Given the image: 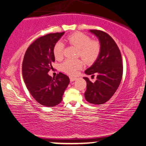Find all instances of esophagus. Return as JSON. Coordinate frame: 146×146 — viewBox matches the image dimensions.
I'll list each match as a JSON object with an SVG mask.
<instances>
[{"label":"esophagus","mask_w":146,"mask_h":146,"mask_svg":"<svg viewBox=\"0 0 146 146\" xmlns=\"http://www.w3.org/2000/svg\"><path fill=\"white\" fill-rule=\"evenodd\" d=\"M77 80L76 78H74V77H70V81L71 82H74V81H75Z\"/></svg>","instance_id":"esophagus-1"}]
</instances>
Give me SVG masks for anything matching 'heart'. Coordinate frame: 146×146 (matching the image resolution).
<instances>
[{
    "label": "heart",
    "instance_id": "heart-1",
    "mask_svg": "<svg viewBox=\"0 0 146 146\" xmlns=\"http://www.w3.org/2000/svg\"><path fill=\"white\" fill-rule=\"evenodd\" d=\"M69 44L79 49L78 56L82 57L88 64L95 62L101 52V45L96 41H91L89 36L82 33H75L66 38ZM64 45L62 42L58 41L54 45L53 53L56 60H61L64 56ZM83 61L80 59L66 60L60 65L61 70L68 75H76L77 71L82 68Z\"/></svg>",
    "mask_w": 146,
    "mask_h": 146
}]
</instances>
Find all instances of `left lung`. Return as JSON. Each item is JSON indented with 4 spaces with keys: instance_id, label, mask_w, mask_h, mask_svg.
Instances as JSON below:
<instances>
[{
    "instance_id": "8db88e82",
    "label": "left lung",
    "mask_w": 146,
    "mask_h": 146,
    "mask_svg": "<svg viewBox=\"0 0 146 146\" xmlns=\"http://www.w3.org/2000/svg\"><path fill=\"white\" fill-rule=\"evenodd\" d=\"M99 39L101 45L100 54L90 67L85 71L86 75H97L92 83L88 78L85 99L88 103L101 105L106 103L117 90L123 73L122 56L114 40L106 33L98 30H90Z\"/></svg>"
}]
</instances>
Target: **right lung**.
Returning <instances> with one entry per match:
<instances>
[{
  "mask_svg": "<svg viewBox=\"0 0 146 146\" xmlns=\"http://www.w3.org/2000/svg\"><path fill=\"white\" fill-rule=\"evenodd\" d=\"M64 33H50L38 38L28 47L23 60L22 75L26 87L33 97L45 107L58 105L70 82L62 73L55 78L48 75L55 61L54 46Z\"/></svg>",
  "mask_w": 146,
  "mask_h": 146,
  "instance_id": "1",
  "label": "right lung"
}]
</instances>
